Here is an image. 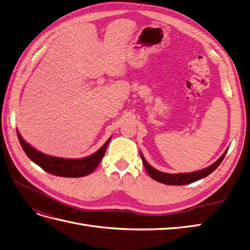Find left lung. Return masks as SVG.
Here are the masks:
<instances>
[{
	"label": "left lung",
	"mask_w": 250,
	"mask_h": 250,
	"mask_svg": "<svg viewBox=\"0 0 250 250\" xmlns=\"http://www.w3.org/2000/svg\"><path fill=\"white\" fill-rule=\"evenodd\" d=\"M228 150H225V152L221 155V157L219 158L217 162H215L213 165H210L209 167L206 168V169H202L199 171H196V172H191V173H178V174H170V173H164L158 171L156 169H154L153 167H151V166L147 163V161L145 160V157L143 156V154L141 153V158L143 161L144 164V167H145L147 173L149 174V176L158 181V183H162L165 185H170V186H183V185H188V184H191L194 183V181H197L201 178L207 177L208 175L215 171L218 167L219 165H220L223 161V158L225 157L226 153H228Z\"/></svg>",
	"instance_id": "1"
}]
</instances>
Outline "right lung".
<instances>
[{"instance_id": "obj_1", "label": "right lung", "mask_w": 250, "mask_h": 250, "mask_svg": "<svg viewBox=\"0 0 250 250\" xmlns=\"http://www.w3.org/2000/svg\"><path fill=\"white\" fill-rule=\"evenodd\" d=\"M17 132L21 146L30 160L36 165H39L46 172L62 177H82L92 173L98 167V165L100 164L111 139L110 137L106 143L92 155L78 158V160H71V158L55 157L40 152L39 150L34 149L22 140L21 135L18 130Z\"/></svg>"}]
</instances>
